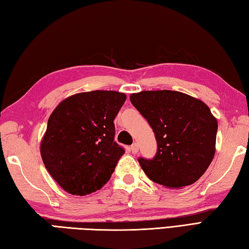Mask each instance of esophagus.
Wrapping results in <instances>:
<instances>
[{"label": "esophagus", "instance_id": "34e87169", "mask_svg": "<svg viewBox=\"0 0 249 249\" xmlns=\"http://www.w3.org/2000/svg\"><path fill=\"white\" fill-rule=\"evenodd\" d=\"M130 149H131V152H132L133 154H137L138 152H139V146H138V144H133L132 145V146H131L130 147Z\"/></svg>", "mask_w": 249, "mask_h": 249}]
</instances>
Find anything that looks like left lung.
Wrapping results in <instances>:
<instances>
[{"label":"left lung","mask_w":249,"mask_h":249,"mask_svg":"<svg viewBox=\"0 0 249 249\" xmlns=\"http://www.w3.org/2000/svg\"><path fill=\"white\" fill-rule=\"evenodd\" d=\"M130 101L151 124L157 141L156 156L139 158L145 175L170 189L197 181L215 152L218 123L209 107L199 98L170 90L133 93Z\"/></svg>","instance_id":"1"}]
</instances>
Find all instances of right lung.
Listing matches in <instances>:
<instances>
[{
	"mask_svg": "<svg viewBox=\"0 0 249 249\" xmlns=\"http://www.w3.org/2000/svg\"><path fill=\"white\" fill-rule=\"evenodd\" d=\"M125 100L116 91L81 92L51 114L40 153L46 170L67 193L91 194L110 179L124 154L114 141V119Z\"/></svg>",
	"mask_w": 249,
	"mask_h": 249,
	"instance_id": "1",
	"label": "right lung"
}]
</instances>
